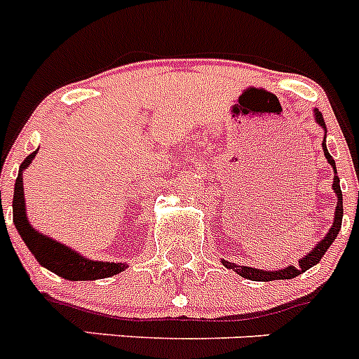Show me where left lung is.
Segmentation results:
<instances>
[{"instance_id": "1", "label": "left lung", "mask_w": 359, "mask_h": 359, "mask_svg": "<svg viewBox=\"0 0 359 359\" xmlns=\"http://www.w3.org/2000/svg\"><path fill=\"white\" fill-rule=\"evenodd\" d=\"M315 111V122L318 123L320 128L325 131L323 135V142H322V149H323V156L327 160V163L332 167V172H334V177H332V192L336 194V208H334V221H332L331 228L329 231L325 233L322 241H318L315 248L311 250L309 253L302 257V259H298V264L293 266H286V268H280V269H259V268H252V266H239L236 262H228L224 259H221L224 268L231 269V271H236L237 275H241L243 278H248V280H255V282H269V280H287V278H294L298 277L300 273L307 271L309 268L318 264L322 261L323 253L327 252L331 248V244L334 243L336 236H338V231L341 228V217H344V196H341V189H340V177L336 176V163L332 160V156L329 154L327 151V145H325V138H327V128H325V122H323V116L318 109H313Z\"/></svg>"}]
</instances>
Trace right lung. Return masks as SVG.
Segmentation results:
<instances>
[{"mask_svg":"<svg viewBox=\"0 0 359 359\" xmlns=\"http://www.w3.org/2000/svg\"><path fill=\"white\" fill-rule=\"evenodd\" d=\"M37 151L28 154L19 167L18 177L14 183V199H12V214H14V226L21 236L27 248L34 253L43 268L52 273L66 278V280H98L107 278L128 269L126 262H106V261H91L82 253L75 252L66 244L52 239V237L41 233L28 221L27 203H25L23 189V172L32 160L36 158Z\"/></svg>","mask_w":359,"mask_h":359,"instance_id":"1","label":"right lung"}]
</instances>
